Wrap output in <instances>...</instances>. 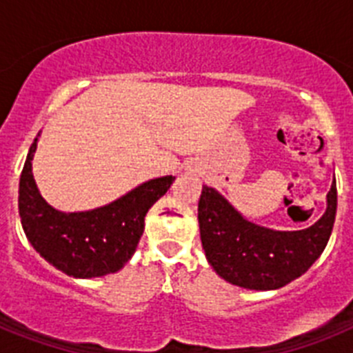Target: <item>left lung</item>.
<instances>
[{"mask_svg":"<svg viewBox=\"0 0 353 353\" xmlns=\"http://www.w3.org/2000/svg\"><path fill=\"white\" fill-rule=\"evenodd\" d=\"M338 191L332 182L325 214L305 230L274 232L244 219L219 192L203 185L198 203L201 244L223 279L249 290H276L310 269L334 226Z\"/></svg>","mask_w":353,"mask_h":353,"instance_id":"1","label":"left lung"}]
</instances>
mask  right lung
Listing matches in <instances>:
<instances>
[{
  "label": "right lung",
  "mask_w": 353,
  "mask_h": 353,
  "mask_svg": "<svg viewBox=\"0 0 353 353\" xmlns=\"http://www.w3.org/2000/svg\"><path fill=\"white\" fill-rule=\"evenodd\" d=\"M37 141L30 146L19 180V215L30 244L67 276L88 279L120 270L138 248L146 212L174 179L150 180L105 207L65 214L48 205L35 185L31 159Z\"/></svg>",
  "instance_id": "obj_1"
}]
</instances>
